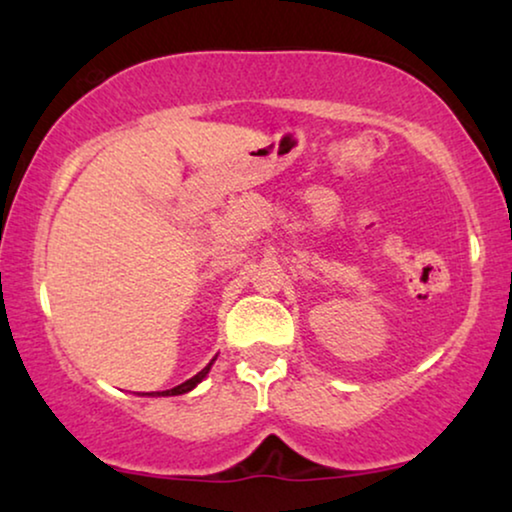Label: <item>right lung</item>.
<instances>
[{
    "label": "right lung",
    "mask_w": 512,
    "mask_h": 512,
    "mask_svg": "<svg viewBox=\"0 0 512 512\" xmlns=\"http://www.w3.org/2000/svg\"><path fill=\"white\" fill-rule=\"evenodd\" d=\"M212 363H214V359H212ZM212 363H207V366H205V368H202L198 375H193V377H191V380L181 382V384H179V387H174V389H167V391H151V394H149V396H179V394H186V391H191V389L195 387V384H198V382H202V380H205V375L209 373V368H212Z\"/></svg>",
    "instance_id": "add662e5"
}]
</instances>
